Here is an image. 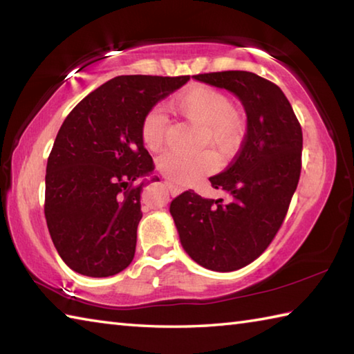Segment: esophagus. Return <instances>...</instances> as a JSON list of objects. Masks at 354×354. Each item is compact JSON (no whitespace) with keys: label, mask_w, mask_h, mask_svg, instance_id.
<instances>
[{"label":"esophagus","mask_w":354,"mask_h":354,"mask_svg":"<svg viewBox=\"0 0 354 354\" xmlns=\"http://www.w3.org/2000/svg\"><path fill=\"white\" fill-rule=\"evenodd\" d=\"M165 187H167L171 194H179V193L183 192L181 187H178V185H175V184L170 183V181H165Z\"/></svg>","instance_id":"34e87169"}]
</instances>
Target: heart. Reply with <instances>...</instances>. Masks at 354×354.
Returning <instances> with one entry per match:
<instances>
[{"mask_svg":"<svg viewBox=\"0 0 354 354\" xmlns=\"http://www.w3.org/2000/svg\"><path fill=\"white\" fill-rule=\"evenodd\" d=\"M175 108L181 114L201 124H205L204 138L212 141L223 156L234 155L242 146L246 135V117L232 106L230 95L209 85L198 84L178 97ZM167 117L160 108L149 109L141 122V141L147 149L162 146L167 132ZM217 167V156L212 150L196 153L169 150L158 160V170L162 175L183 185L199 181Z\"/></svg>","mask_w":354,"mask_h":354,"instance_id":"obj_1","label":"heart"}]
</instances>
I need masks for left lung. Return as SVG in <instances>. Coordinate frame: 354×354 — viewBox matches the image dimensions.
Listing matches in <instances>:
<instances>
[{
    "mask_svg": "<svg viewBox=\"0 0 354 354\" xmlns=\"http://www.w3.org/2000/svg\"><path fill=\"white\" fill-rule=\"evenodd\" d=\"M242 100L248 129L222 173L209 178L228 201L184 192L170 213L185 252L207 269L231 272L250 265L272 243L301 175L303 131L289 100L272 82L250 71L194 76Z\"/></svg>",
    "mask_w": 354,
    "mask_h": 354,
    "instance_id": "1",
    "label": "left lung"
}]
</instances>
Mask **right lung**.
Masks as SVG:
<instances>
[{"label": "right lung", "mask_w": 354, "mask_h": 354, "mask_svg": "<svg viewBox=\"0 0 354 354\" xmlns=\"http://www.w3.org/2000/svg\"><path fill=\"white\" fill-rule=\"evenodd\" d=\"M190 76H118L66 115L48 156L44 213L61 259L86 277L131 265L141 190L155 164L141 141L149 109Z\"/></svg>", "instance_id": "add662e5"}]
</instances>
